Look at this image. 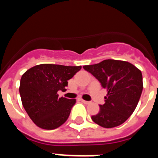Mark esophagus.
Returning a JSON list of instances; mask_svg holds the SVG:
<instances>
[{"instance_id": "esophagus-1", "label": "esophagus", "mask_w": 158, "mask_h": 158, "mask_svg": "<svg viewBox=\"0 0 158 158\" xmlns=\"http://www.w3.org/2000/svg\"><path fill=\"white\" fill-rule=\"evenodd\" d=\"M81 102L82 103H84L85 104H89V103H90L89 101H86V100H81Z\"/></svg>"}]
</instances>
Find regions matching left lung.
<instances>
[{"instance_id":"obj_1","label":"left lung","mask_w":158,"mask_h":158,"mask_svg":"<svg viewBox=\"0 0 158 158\" xmlns=\"http://www.w3.org/2000/svg\"><path fill=\"white\" fill-rule=\"evenodd\" d=\"M107 92L100 111L92 116L96 124L104 128L119 126L132 115L142 94V72L131 63L106 59L94 65H84Z\"/></svg>"}]
</instances>
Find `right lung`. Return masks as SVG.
<instances>
[{
    "instance_id": "right-lung-1",
    "label": "right lung",
    "mask_w": 158,
    "mask_h": 158,
    "mask_svg": "<svg viewBox=\"0 0 158 158\" xmlns=\"http://www.w3.org/2000/svg\"><path fill=\"white\" fill-rule=\"evenodd\" d=\"M81 69V65L40 64L22 75L19 89L22 104L31 119L39 127L56 129L69 118L76 100L59 98L58 92H65L67 81Z\"/></svg>"
}]
</instances>
